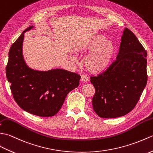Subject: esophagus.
<instances>
[{
  "label": "esophagus",
  "mask_w": 153,
  "mask_h": 153,
  "mask_svg": "<svg viewBox=\"0 0 153 153\" xmlns=\"http://www.w3.org/2000/svg\"><path fill=\"white\" fill-rule=\"evenodd\" d=\"M80 80L82 81V82H87V81L88 80V77L86 75H84V74H82V75H81V79H80Z\"/></svg>",
  "instance_id": "esophagus-1"
}]
</instances>
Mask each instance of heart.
I'll list each match as a JSON object with an SVG mask.
<instances>
[{
  "instance_id": "b5f03b06",
  "label": "heart",
  "mask_w": 153,
  "mask_h": 153,
  "mask_svg": "<svg viewBox=\"0 0 153 153\" xmlns=\"http://www.w3.org/2000/svg\"><path fill=\"white\" fill-rule=\"evenodd\" d=\"M117 46L112 40L102 34L96 33L88 36L74 48L76 54L89 53L84 61V67L91 74H100L106 70L113 60ZM71 59H75L74 56Z\"/></svg>"
}]
</instances>
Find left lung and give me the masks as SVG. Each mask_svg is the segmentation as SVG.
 I'll use <instances>...</instances> for the list:
<instances>
[{
  "mask_svg": "<svg viewBox=\"0 0 153 153\" xmlns=\"http://www.w3.org/2000/svg\"><path fill=\"white\" fill-rule=\"evenodd\" d=\"M147 56L136 36L125 28L117 59L105 72L90 77L96 90L93 108L98 116L117 118L134 109L147 82Z\"/></svg>",
  "mask_w": 153,
  "mask_h": 153,
  "instance_id": "obj_1",
  "label": "left lung"
}]
</instances>
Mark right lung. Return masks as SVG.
<instances>
[{
    "label": "right lung",
    "mask_w": 153,
    "mask_h": 153,
    "mask_svg": "<svg viewBox=\"0 0 153 153\" xmlns=\"http://www.w3.org/2000/svg\"><path fill=\"white\" fill-rule=\"evenodd\" d=\"M26 29L12 45L6 78L16 102L23 110L39 117H52L62 108L67 95L79 85L80 76L62 69L38 71L30 68L23 56Z\"/></svg>",
    "instance_id": "add662e5"
}]
</instances>
